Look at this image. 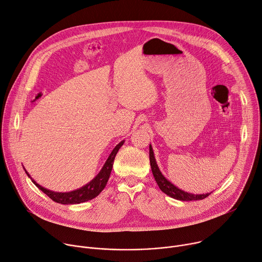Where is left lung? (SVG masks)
<instances>
[{
    "instance_id": "8db88e82",
    "label": "left lung",
    "mask_w": 262,
    "mask_h": 262,
    "mask_svg": "<svg viewBox=\"0 0 262 262\" xmlns=\"http://www.w3.org/2000/svg\"><path fill=\"white\" fill-rule=\"evenodd\" d=\"M149 161H150V167H151V171L154 174V178L159 186V188L162 190V191L169 195L172 199L179 200V201H183V202H189V201H199V200H204L206 199L210 193H203V194H193V193H189L187 191H184V190L178 188L177 186H174L171 182H169L167 179H166L157 164L156 158H155V154L152 150L151 145H149Z\"/></svg>"
}]
</instances>
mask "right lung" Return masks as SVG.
<instances>
[{
    "instance_id": "right-lung-1",
    "label": "right lung",
    "mask_w": 262,
    "mask_h": 262,
    "mask_svg": "<svg viewBox=\"0 0 262 262\" xmlns=\"http://www.w3.org/2000/svg\"><path fill=\"white\" fill-rule=\"evenodd\" d=\"M123 143H124V140L116 145V147L112 150L111 155L108 156L107 160L105 161L103 167L101 168V170L98 172V174L96 177H95L91 182H89L88 184L82 186L81 188L73 190V191H70V192H55V191H52V190L47 189V188L40 186L39 184H37L30 177V174L26 171V169L25 168H24V169H25V172L27 173V176L32 180L33 184L38 189H40L45 194L48 195L52 201H54L58 204H62V205L80 204V203L88 202V201H91V200L95 199L104 189V187H105V185H106V183L110 179L111 171L113 169V164H114L115 157H116L118 150L120 149V147L123 145Z\"/></svg>"
}]
</instances>
